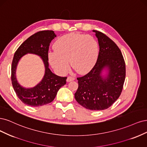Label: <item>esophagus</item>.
Returning a JSON list of instances; mask_svg holds the SVG:
<instances>
[{
	"label": "esophagus",
	"mask_w": 147,
	"mask_h": 147,
	"mask_svg": "<svg viewBox=\"0 0 147 147\" xmlns=\"http://www.w3.org/2000/svg\"><path fill=\"white\" fill-rule=\"evenodd\" d=\"M75 79V78L74 77H71V76H68L67 78V82H71V81H73V80H74Z\"/></svg>",
	"instance_id": "34e87169"
}]
</instances>
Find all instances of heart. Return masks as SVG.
I'll list each match as a JSON object with an SVG mask.
<instances>
[{
    "label": "heart",
    "instance_id": "b5f03b06",
    "mask_svg": "<svg viewBox=\"0 0 147 147\" xmlns=\"http://www.w3.org/2000/svg\"><path fill=\"white\" fill-rule=\"evenodd\" d=\"M49 54L51 65L59 72L68 71L69 63L79 74L89 72L95 65L99 53L96 40L89 35L69 34L60 37Z\"/></svg>",
    "mask_w": 147,
    "mask_h": 147
}]
</instances>
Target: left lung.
<instances>
[{"label": "left lung", "instance_id": "1", "mask_svg": "<svg viewBox=\"0 0 147 147\" xmlns=\"http://www.w3.org/2000/svg\"><path fill=\"white\" fill-rule=\"evenodd\" d=\"M98 40L99 51L92 70L78 78L79 87L74 98L80 105L92 111L105 110L111 106L121 94L126 76L125 62L117 45L107 35L93 30ZM105 68L106 77L102 76Z\"/></svg>", "mask_w": 147, "mask_h": 147}]
</instances>
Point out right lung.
I'll list each match as a JSON object with an SVG mask.
<instances>
[{
    "instance_id": "add662e5",
    "label": "right lung",
    "mask_w": 147,
    "mask_h": 147,
    "mask_svg": "<svg viewBox=\"0 0 147 147\" xmlns=\"http://www.w3.org/2000/svg\"><path fill=\"white\" fill-rule=\"evenodd\" d=\"M56 35L53 30L35 33L24 41L15 52L11 64V83L16 95L25 105L32 107L43 106L53 101L59 90L66 84L67 77H60L49 68L48 51L51 41ZM27 53L41 57L45 67V73L42 81L33 88L26 89L20 86L16 78L18 61Z\"/></svg>"
}]
</instances>
